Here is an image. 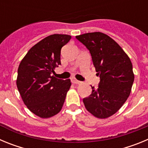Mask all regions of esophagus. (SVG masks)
<instances>
[{
  "label": "esophagus",
  "instance_id": "esophagus-1",
  "mask_svg": "<svg viewBox=\"0 0 148 148\" xmlns=\"http://www.w3.org/2000/svg\"><path fill=\"white\" fill-rule=\"evenodd\" d=\"M71 82H73V83L74 84H79L82 83V82H81L80 81L76 80L75 78H72V79H71Z\"/></svg>",
  "mask_w": 148,
  "mask_h": 148
}]
</instances>
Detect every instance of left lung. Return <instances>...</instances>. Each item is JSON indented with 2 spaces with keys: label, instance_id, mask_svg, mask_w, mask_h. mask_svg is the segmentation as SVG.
Segmentation results:
<instances>
[{
  "label": "left lung",
  "instance_id": "left-lung-1",
  "mask_svg": "<svg viewBox=\"0 0 148 148\" xmlns=\"http://www.w3.org/2000/svg\"><path fill=\"white\" fill-rule=\"evenodd\" d=\"M90 51L100 77L98 89L83 99L86 109L99 119L113 116L125 104L134 81L133 65L121 47L106 34L89 32L75 36Z\"/></svg>",
  "mask_w": 148,
  "mask_h": 148
}]
</instances>
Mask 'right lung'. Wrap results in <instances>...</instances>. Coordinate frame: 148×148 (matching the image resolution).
Segmentation results:
<instances>
[{
    "label": "right lung",
    "instance_id": "1",
    "mask_svg": "<svg viewBox=\"0 0 148 148\" xmlns=\"http://www.w3.org/2000/svg\"><path fill=\"white\" fill-rule=\"evenodd\" d=\"M71 39L68 35L54 34L34 45L21 61L18 70L17 87L23 103L32 113L47 119L61 111L70 79L53 75L61 64V49Z\"/></svg>",
    "mask_w": 148,
    "mask_h": 148
}]
</instances>
